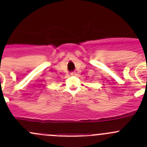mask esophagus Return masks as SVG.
<instances>
[{
    "label": "esophagus",
    "instance_id": "1",
    "mask_svg": "<svg viewBox=\"0 0 147 147\" xmlns=\"http://www.w3.org/2000/svg\"><path fill=\"white\" fill-rule=\"evenodd\" d=\"M70 75H75V72H70Z\"/></svg>",
    "mask_w": 147,
    "mask_h": 147
}]
</instances>
